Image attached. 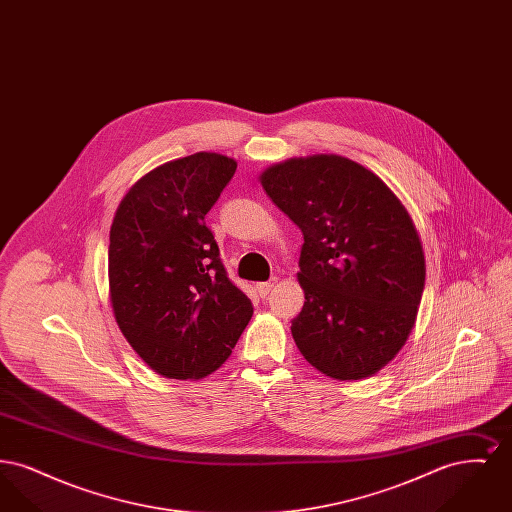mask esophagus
<instances>
[{
    "mask_svg": "<svg viewBox=\"0 0 512 512\" xmlns=\"http://www.w3.org/2000/svg\"><path fill=\"white\" fill-rule=\"evenodd\" d=\"M274 284H276L274 280H272V282H261V284H257V292H259V295H261V297H265V295H268V293H270V290L274 288Z\"/></svg>",
    "mask_w": 512,
    "mask_h": 512,
    "instance_id": "1",
    "label": "esophagus"
}]
</instances>
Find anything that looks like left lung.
Wrapping results in <instances>:
<instances>
[{"instance_id": "8db88e82", "label": "left lung", "mask_w": 512, "mask_h": 512, "mask_svg": "<svg viewBox=\"0 0 512 512\" xmlns=\"http://www.w3.org/2000/svg\"><path fill=\"white\" fill-rule=\"evenodd\" d=\"M259 180L303 232L297 349L334 380L376 374L405 345L424 290L409 211L380 176L332 153L276 163Z\"/></svg>"}]
</instances>
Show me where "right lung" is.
<instances>
[{
	"instance_id": "right-lung-1",
	"label": "right lung",
	"mask_w": 512,
	"mask_h": 512,
	"mask_svg": "<svg viewBox=\"0 0 512 512\" xmlns=\"http://www.w3.org/2000/svg\"><path fill=\"white\" fill-rule=\"evenodd\" d=\"M199 151L144 174L109 232V299L122 336L151 370L201 380L230 357L253 305L226 276L205 215L234 176Z\"/></svg>"
}]
</instances>
